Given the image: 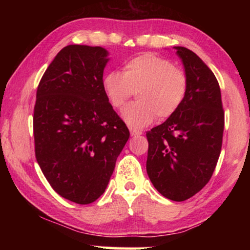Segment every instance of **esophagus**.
I'll return each mask as SVG.
<instances>
[{
	"instance_id": "esophagus-1",
	"label": "esophagus",
	"mask_w": 250,
	"mask_h": 250,
	"mask_svg": "<svg viewBox=\"0 0 250 250\" xmlns=\"http://www.w3.org/2000/svg\"><path fill=\"white\" fill-rule=\"evenodd\" d=\"M129 132H131L132 136H136V135H141L142 134V131H140V129H136V128H132V127H129Z\"/></svg>"
}]
</instances>
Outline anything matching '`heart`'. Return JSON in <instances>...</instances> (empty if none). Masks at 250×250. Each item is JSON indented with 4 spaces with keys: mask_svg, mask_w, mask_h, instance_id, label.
Here are the masks:
<instances>
[{
    "mask_svg": "<svg viewBox=\"0 0 250 250\" xmlns=\"http://www.w3.org/2000/svg\"><path fill=\"white\" fill-rule=\"evenodd\" d=\"M102 88L114 108H122L135 91L138 100L126 105L122 114L128 125L143 127L156 117L165 121L176 114L187 98L189 81L173 61L149 52L126 60L123 73H105Z\"/></svg>",
    "mask_w": 250,
    "mask_h": 250,
    "instance_id": "b5f03b06",
    "label": "heart"
}]
</instances>
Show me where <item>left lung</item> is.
<instances>
[{
  "label": "left lung",
  "instance_id": "8db88e82",
  "mask_svg": "<svg viewBox=\"0 0 250 250\" xmlns=\"http://www.w3.org/2000/svg\"><path fill=\"white\" fill-rule=\"evenodd\" d=\"M189 81L175 115L146 132V173L167 199L184 201L209 182L221 153L224 110L218 82L192 51L174 46Z\"/></svg>",
  "mask_w": 250,
  "mask_h": 250
}]
</instances>
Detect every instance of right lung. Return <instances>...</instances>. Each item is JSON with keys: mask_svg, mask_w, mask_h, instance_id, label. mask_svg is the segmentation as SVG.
<instances>
[{"mask_svg": "<svg viewBox=\"0 0 250 250\" xmlns=\"http://www.w3.org/2000/svg\"><path fill=\"white\" fill-rule=\"evenodd\" d=\"M107 50L67 45L41 78L34 107L35 156L58 194L80 205L104 192L129 138L102 88Z\"/></svg>", "mask_w": 250, "mask_h": 250, "instance_id": "obj_1", "label": "right lung"}]
</instances>
